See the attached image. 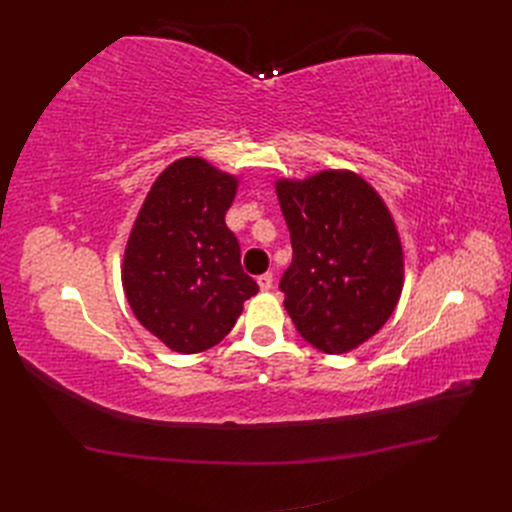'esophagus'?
<instances>
[{"label": "esophagus", "mask_w": 512, "mask_h": 512, "mask_svg": "<svg viewBox=\"0 0 512 512\" xmlns=\"http://www.w3.org/2000/svg\"><path fill=\"white\" fill-rule=\"evenodd\" d=\"M258 286H260V290H271L273 288V275L271 273L258 275Z\"/></svg>", "instance_id": "1"}]
</instances>
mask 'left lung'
Returning <instances> with one entry per match:
<instances>
[{
	"instance_id": "obj_1",
	"label": "left lung",
	"mask_w": 512,
	"mask_h": 512,
	"mask_svg": "<svg viewBox=\"0 0 512 512\" xmlns=\"http://www.w3.org/2000/svg\"><path fill=\"white\" fill-rule=\"evenodd\" d=\"M292 262L280 290L307 344L344 354L391 318L404 286V250L389 209L350 170H322L303 181L280 179Z\"/></svg>"
}]
</instances>
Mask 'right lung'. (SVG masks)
<instances>
[{"instance_id": "right-lung-1", "label": "right lung", "mask_w": 512, "mask_h": 512, "mask_svg": "<svg viewBox=\"0 0 512 512\" xmlns=\"http://www.w3.org/2000/svg\"><path fill=\"white\" fill-rule=\"evenodd\" d=\"M237 177L203 158H181L151 185L123 254L134 316L170 350L203 352L235 327L258 284L224 218Z\"/></svg>"}]
</instances>
